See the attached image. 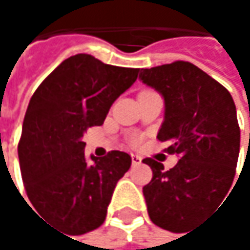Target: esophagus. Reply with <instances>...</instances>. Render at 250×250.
Listing matches in <instances>:
<instances>
[{"mask_svg":"<svg viewBox=\"0 0 250 250\" xmlns=\"http://www.w3.org/2000/svg\"><path fill=\"white\" fill-rule=\"evenodd\" d=\"M131 164H133L134 167L140 165V164H142V156H139V155H131Z\"/></svg>","mask_w":250,"mask_h":250,"instance_id":"34e87169","label":"esophagus"}]
</instances>
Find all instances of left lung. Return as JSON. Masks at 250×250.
I'll list each match as a JSON object with an SVG mask.
<instances>
[{"label": "left lung", "instance_id": "left-lung-1", "mask_svg": "<svg viewBox=\"0 0 250 250\" xmlns=\"http://www.w3.org/2000/svg\"><path fill=\"white\" fill-rule=\"evenodd\" d=\"M139 78L164 97L158 139L179 156L169 171L143 161L153 172L143 187L147 213L156 226L179 233L220 204L231 187L240 147L236 105L223 85L189 62L143 69Z\"/></svg>", "mask_w": 250, "mask_h": 250}]
</instances>
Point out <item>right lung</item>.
I'll return each instance as SVG.
<instances>
[{"mask_svg":"<svg viewBox=\"0 0 250 250\" xmlns=\"http://www.w3.org/2000/svg\"><path fill=\"white\" fill-rule=\"evenodd\" d=\"M137 74L79 53L65 59L28 103L19 143L25 192L37 213L66 234L104 223L113 191L131 165L120 150L88 159L82 137L88 127L104 123Z\"/></svg>","mask_w":250,"mask_h":250,"instance_id":"add662e5","label":"right lung"}]
</instances>
